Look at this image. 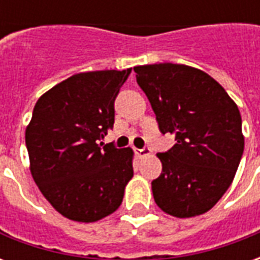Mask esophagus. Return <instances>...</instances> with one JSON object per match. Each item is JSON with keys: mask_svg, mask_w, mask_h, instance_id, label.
Listing matches in <instances>:
<instances>
[{"mask_svg": "<svg viewBox=\"0 0 260 260\" xmlns=\"http://www.w3.org/2000/svg\"><path fill=\"white\" fill-rule=\"evenodd\" d=\"M136 154H138L139 157H145L147 154H150V147L145 146L143 149H136Z\"/></svg>", "mask_w": 260, "mask_h": 260, "instance_id": "1", "label": "esophagus"}]
</instances>
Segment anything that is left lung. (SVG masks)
<instances>
[{"label": "left lung", "mask_w": 260, "mask_h": 260, "mask_svg": "<svg viewBox=\"0 0 260 260\" xmlns=\"http://www.w3.org/2000/svg\"><path fill=\"white\" fill-rule=\"evenodd\" d=\"M161 134L174 146L157 153L163 164L152 181L157 206L174 217L210 210L229 189L244 153L240 110L223 86L201 69L182 64L135 67Z\"/></svg>", "instance_id": "8db88e82"}]
</instances>
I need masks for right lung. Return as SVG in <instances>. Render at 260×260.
I'll use <instances>...</instances> for the list:
<instances>
[{
	"label": "right lung",
	"mask_w": 260,
	"mask_h": 260,
	"mask_svg": "<svg viewBox=\"0 0 260 260\" xmlns=\"http://www.w3.org/2000/svg\"><path fill=\"white\" fill-rule=\"evenodd\" d=\"M125 71L72 75L46 91L26 128L33 180L64 217L93 223L122 203L134 177L131 147L99 145L114 125V102Z\"/></svg>",
	"instance_id": "1"
}]
</instances>
